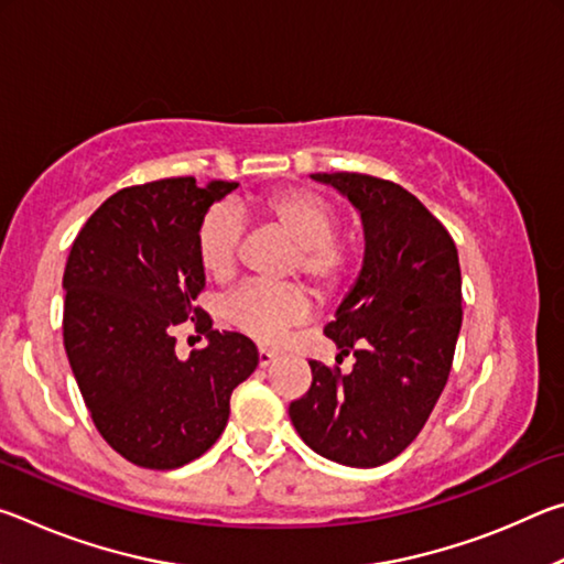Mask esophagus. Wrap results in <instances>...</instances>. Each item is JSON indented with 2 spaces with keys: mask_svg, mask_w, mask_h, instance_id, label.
I'll return each mask as SVG.
<instances>
[{
  "mask_svg": "<svg viewBox=\"0 0 564 564\" xmlns=\"http://www.w3.org/2000/svg\"><path fill=\"white\" fill-rule=\"evenodd\" d=\"M273 360H275V352H273V350H269V348H259V362H261V368L271 366Z\"/></svg>",
  "mask_w": 564,
  "mask_h": 564,
  "instance_id": "obj_1",
  "label": "esophagus"
}]
</instances>
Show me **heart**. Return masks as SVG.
I'll return each instance as SVG.
<instances>
[{
  "label": "heart",
  "mask_w": 564,
  "mask_h": 564,
  "mask_svg": "<svg viewBox=\"0 0 564 564\" xmlns=\"http://www.w3.org/2000/svg\"><path fill=\"white\" fill-rule=\"evenodd\" d=\"M238 212L295 243L291 271H301L321 295H336L352 271V243L336 234L338 212L311 188H279L241 204ZM196 261L208 279L226 283L238 269L241 221L228 206H214L196 226ZM311 313V299L299 283H248L224 301V321L261 343H273L285 328L299 326Z\"/></svg>",
  "instance_id": "obj_1"
}]
</instances>
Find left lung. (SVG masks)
<instances>
[{
	"mask_svg": "<svg viewBox=\"0 0 564 564\" xmlns=\"http://www.w3.org/2000/svg\"><path fill=\"white\" fill-rule=\"evenodd\" d=\"M313 178L346 194L366 228L362 271L323 328L356 362L343 376L308 360L313 383L289 415L318 455L376 467L415 441L451 376L463 326L460 261L447 228L403 186L348 171Z\"/></svg>",
	"mask_w": 564,
	"mask_h": 564,
	"instance_id": "1",
	"label": "left lung"
}]
</instances>
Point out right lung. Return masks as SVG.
<instances>
[{"mask_svg":"<svg viewBox=\"0 0 564 564\" xmlns=\"http://www.w3.org/2000/svg\"><path fill=\"white\" fill-rule=\"evenodd\" d=\"M236 186L176 176L121 188L66 259L62 328L76 386L104 441L149 470L204 455L228 423L234 388L259 366L251 338L214 330L194 305L206 285L196 226ZM188 317L209 346L178 361L170 330Z\"/></svg>","mask_w":564,"mask_h":564,"instance_id":"add662e5","label":"right lung"}]
</instances>
